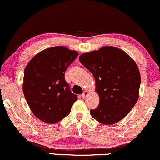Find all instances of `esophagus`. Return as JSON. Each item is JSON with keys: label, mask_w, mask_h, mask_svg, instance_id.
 I'll list each match as a JSON object with an SVG mask.
<instances>
[{"label": "esophagus", "mask_w": 160, "mask_h": 160, "mask_svg": "<svg viewBox=\"0 0 160 160\" xmlns=\"http://www.w3.org/2000/svg\"><path fill=\"white\" fill-rule=\"evenodd\" d=\"M88 94H89V92L88 91H84L83 93H82V97L83 99H84V98H86V97H88Z\"/></svg>", "instance_id": "esophagus-1"}]
</instances>
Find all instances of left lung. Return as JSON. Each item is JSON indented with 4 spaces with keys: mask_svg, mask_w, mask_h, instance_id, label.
Listing matches in <instances>:
<instances>
[{
    "mask_svg": "<svg viewBox=\"0 0 160 160\" xmlns=\"http://www.w3.org/2000/svg\"><path fill=\"white\" fill-rule=\"evenodd\" d=\"M79 61L93 74L99 97L92 118L102 124L121 121L139 97L141 75L136 62L124 51L113 46L82 54Z\"/></svg>",
    "mask_w": 160,
    "mask_h": 160,
    "instance_id": "8db88e82",
    "label": "left lung"
}]
</instances>
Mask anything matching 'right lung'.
Instances as JSON below:
<instances>
[{
	"label": "right lung",
	"instance_id": "add662e5",
	"mask_svg": "<svg viewBox=\"0 0 160 160\" xmlns=\"http://www.w3.org/2000/svg\"><path fill=\"white\" fill-rule=\"evenodd\" d=\"M78 55L76 51L55 46L41 51L26 66L23 93L30 109L40 121L55 123L70 113L78 98L69 90L64 72Z\"/></svg>",
	"mask_w": 160,
	"mask_h": 160
}]
</instances>
